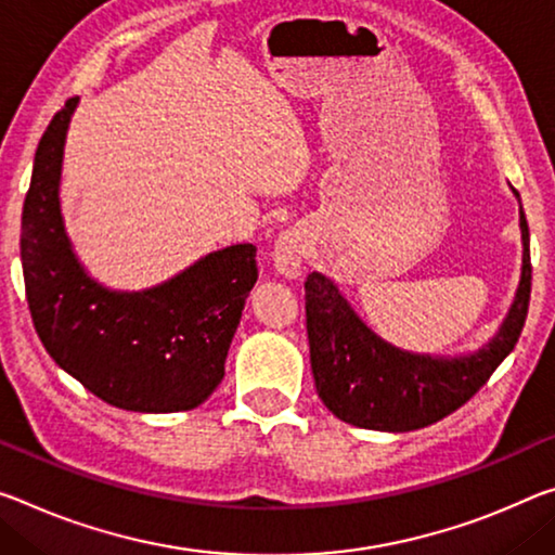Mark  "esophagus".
I'll return each mask as SVG.
<instances>
[{
	"mask_svg": "<svg viewBox=\"0 0 555 555\" xmlns=\"http://www.w3.org/2000/svg\"><path fill=\"white\" fill-rule=\"evenodd\" d=\"M274 269L279 271L281 276L286 279H296L301 274V263L306 257V244H304V236L298 234L296 230H288L284 232L276 240L274 244Z\"/></svg>",
	"mask_w": 555,
	"mask_h": 555,
	"instance_id": "34e87169",
	"label": "esophagus"
}]
</instances>
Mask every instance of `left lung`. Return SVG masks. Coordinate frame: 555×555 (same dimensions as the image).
<instances>
[{"instance_id": "8db88e82", "label": "left lung", "mask_w": 555, "mask_h": 555, "mask_svg": "<svg viewBox=\"0 0 555 555\" xmlns=\"http://www.w3.org/2000/svg\"><path fill=\"white\" fill-rule=\"evenodd\" d=\"M518 197V192H516ZM521 284L501 328L477 353L415 356L377 338L319 271L306 279V331L315 390L338 420L380 433H410L460 410L512 353L531 298L529 224L521 209Z\"/></svg>"}]
</instances>
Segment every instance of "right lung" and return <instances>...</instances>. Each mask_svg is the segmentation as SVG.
Wrapping results in <instances>:
<instances>
[{"mask_svg": "<svg viewBox=\"0 0 555 555\" xmlns=\"http://www.w3.org/2000/svg\"><path fill=\"white\" fill-rule=\"evenodd\" d=\"M68 99L39 140L22 212V269L47 353L95 398L133 412H180L224 377L227 350L257 284V246L207 254L170 281L120 294L86 274L61 217Z\"/></svg>", "mask_w": 555, "mask_h": 555, "instance_id": "obj_1", "label": "right lung"}]
</instances>
